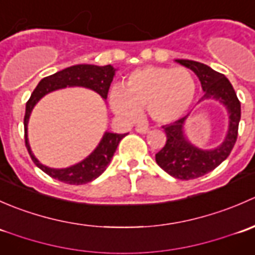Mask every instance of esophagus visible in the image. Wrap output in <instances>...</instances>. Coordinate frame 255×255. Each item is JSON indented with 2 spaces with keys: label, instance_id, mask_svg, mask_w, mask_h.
Masks as SVG:
<instances>
[{
  "label": "esophagus",
  "instance_id": "1",
  "mask_svg": "<svg viewBox=\"0 0 255 255\" xmlns=\"http://www.w3.org/2000/svg\"><path fill=\"white\" fill-rule=\"evenodd\" d=\"M135 130L140 134H145V133L149 132V128L146 126H138V127H135Z\"/></svg>",
  "mask_w": 255,
  "mask_h": 255
}]
</instances>
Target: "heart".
<instances>
[{"label": "heart", "mask_w": 255, "mask_h": 255, "mask_svg": "<svg viewBox=\"0 0 255 255\" xmlns=\"http://www.w3.org/2000/svg\"><path fill=\"white\" fill-rule=\"evenodd\" d=\"M196 81L186 68L145 66L134 70L125 89L115 87L112 110L126 120H137L146 107L155 122L173 123L186 115L196 97Z\"/></svg>", "instance_id": "1"}]
</instances>
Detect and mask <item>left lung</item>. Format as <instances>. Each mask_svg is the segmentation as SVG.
Wrapping results in <instances>:
<instances>
[{
    "label": "left lung",
    "mask_w": 255,
    "mask_h": 255,
    "mask_svg": "<svg viewBox=\"0 0 255 255\" xmlns=\"http://www.w3.org/2000/svg\"><path fill=\"white\" fill-rule=\"evenodd\" d=\"M175 61L194 71L199 78L205 92L199 102L202 100H216L221 102L227 109L230 118L225 140L217 148L210 150L197 148L187 140L184 133V126L190 115L171 125L163 126L166 133V143L163 149L155 154L156 164L169 175L176 179L191 180L212 171L231 154L238 135L241 102L231 82L223 74L217 73L199 61L184 59H177Z\"/></svg>",
    "instance_id": "left-lung-1"
}]
</instances>
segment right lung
<instances>
[{
    "label": "right lung",
    "mask_w": 255,
    "mask_h": 255,
    "mask_svg": "<svg viewBox=\"0 0 255 255\" xmlns=\"http://www.w3.org/2000/svg\"><path fill=\"white\" fill-rule=\"evenodd\" d=\"M115 73L116 69L111 65L97 66L90 65V64L74 65L40 80V82L34 89L33 94L30 95L29 100H28L27 105H25L24 115L25 146H27L28 153H29L30 158L34 161L35 165L40 170L44 171L45 174H48L49 176L70 185H82L92 181V180L99 177L106 170L107 165L110 164L113 154H115L116 149H117L118 144H120L121 139L126 134L106 132L104 137H102L101 142L96 146V149L87 158H85L84 160L75 164V165L69 166V168H49V166L43 165L42 163H39V160L35 158L34 154L30 150L29 142H28V121H29L32 110L34 109L37 102L43 96H45L49 92L55 91V90L59 89H64L66 86L86 87V89L97 92L102 99L106 100Z\"/></svg>",
    "instance_id": "1"
}]
</instances>
